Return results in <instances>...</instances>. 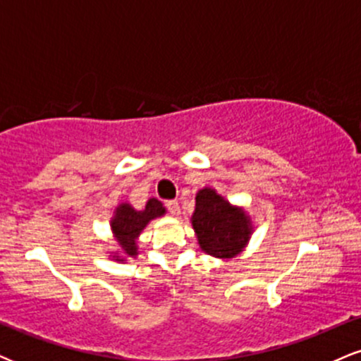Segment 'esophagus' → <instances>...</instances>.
Segmentation results:
<instances>
[{
	"mask_svg": "<svg viewBox=\"0 0 361 361\" xmlns=\"http://www.w3.org/2000/svg\"><path fill=\"white\" fill-rule=\"evenodd\" d=\"M166 207H168L169 214H171V215H175V217H178V215H180V204H178V202H175V200L166 202Z\"/></svg>",
	"mask_w": 361,
	"mask_h": 361,
	"instance_id": "1",
	"label": "esophagus"
}]
</instances>
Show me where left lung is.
<instances>
[{"mask_svg": "<svg viewBox=\"0 0 361 361\" xmlns=\"http://www.w3.org/2000/svg\"><path fill=\"white\" fill-rule=\"evenodd\" d=\"M190 222L200 250L219 259H231L244 251L255 231L251 215L212 186H204L195 195Z\"/></svg>", "mask_w": 361, "mask_h": 361, "instance_id": "obj_1", "label": "left lung"}]
</instances>
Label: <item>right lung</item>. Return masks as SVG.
<instances>
[{"label": "right lung", "mask_w": 361, "mask_h": 361, "mask_svg": "<svg viewBox=\"0 0 361 361\" xmlns=\"http://www.w3.org/2000/svg\"><path fill=\"white\" fill-rule=\"evenodd\" d=\"M164 214H166V209L157 198H149L142 210H135L128 202H120L110 219V231L118 244V250L109 251L110 259L126 263L128 259L137 258V239L140 233L146 229L149 222L163 217Z\"/></svg>", "instance_id": "add662e5"}]
</instances>
